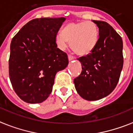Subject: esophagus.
<instances>
[{
    "label": "esophagus",
    "mask_w": 133,
    "mask_h": 133,
    "mask_svg": "<svg viewBox=\"0 0 133 133\" xmlns=\"http://www.w3.org/2000/svg\"><path fill=\"white\" fill-rule=\"evenodd\" d=\"M68 57H69V60H72V59H75V57H74V56H73V55H70V54L68 55Z\"/></svg>",
    "instance_id": "1"
}]
</instances>
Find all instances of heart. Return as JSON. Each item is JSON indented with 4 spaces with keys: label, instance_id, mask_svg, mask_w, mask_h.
Instances as JSON below:
<instances>
[{
    "label": "heart",
    "instance_id": "b5f03b06",
    "mask_svg": "<svg viewBox=\"0 0 133 133\" xmlns=\"http://www.w3.org/2000/svg\"><path fill=\"white\" fill-rule=\"evenodd\" d=\"M97 28L91 22L70 23L66 25L62 32L56 35V43L64 50L71 42V48L79 55L89 54L94 49L98 42Z\"/></svg>",
    "mask_w": 133,
    "mask_h": 133
}]
</instances>
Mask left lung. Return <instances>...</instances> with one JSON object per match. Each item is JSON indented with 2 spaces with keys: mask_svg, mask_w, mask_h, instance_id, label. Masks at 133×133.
Returning <instances> with one entry per match:
<instances>
[{
  "mask_svg": "<svg viewBox=\"0 0 133 133\" xmlns=\"http://www.w3.org/2000/svg\"><path fill=\"white\" fill-rule=\"evenodd\" d=\"M92 21L98 28L99 37L89 54L78 58L83 70L74 80L78 94L88 101L103 98L115 89L123 64L121 36L105 21Z\"/></svg>",
  "mask_w": 133,
  "mask_h": 133,
  "instance_id": "8db88e82",
  "label": "left lung"
}]
</instances>
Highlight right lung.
<instances>
[{"label": "right lung", "mask_w": 133, "mask_h": 133, "mask_svg": "<svg viewBox=\"0 0 133 133\" xmlns=\"http://www.w3.org/2000/svg\"><path fill=\"white\" fill-rule=\"evenodd\" d=\"M65 20L64 17L35 18L12 38L9 76L14 91L23 101L39 103L47 99L56 73L67 66V54L56 43Z\"/></svg>", "instance_id": "obj_1"}]
</instances>
